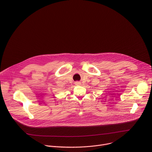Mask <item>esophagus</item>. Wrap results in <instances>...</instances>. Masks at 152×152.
Listing matches in <instances>:
<instances>
[{"label":"esophagus","instance_id":"1","mask_svg":"<svg viewBox=\"0 0 152 152\" xmlns=\"http://www.w3.org/2000/svg\"><path fill=\"white\" fill-rule=\"evenodd\" d=\"M75 84V85H76V86H79V85H81V83L79 82V81H76Z\"/></svg>","mask_w":152,"mask_h":152}]
</instances>
